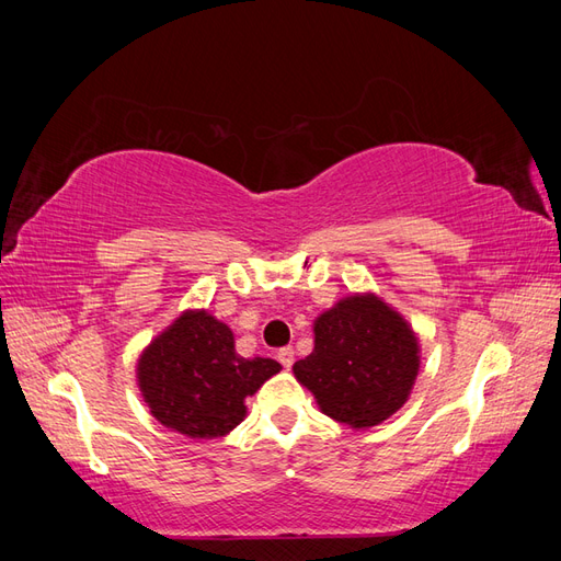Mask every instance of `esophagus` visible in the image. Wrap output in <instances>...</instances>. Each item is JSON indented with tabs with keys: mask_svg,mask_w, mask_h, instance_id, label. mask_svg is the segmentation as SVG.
Masks as SVG:
<instances>
[{
	"mask_svg": "<svg viewBox=\"0 0 561 561\" xmlns=\"http://www.w3.org/2000/svg\"><path fill=\"white\" fill-rule=\"evenodd\" d=\"M276 358L280 360V365H283V367H293V363H295V351H293L290 346H285V348H280V351H278Z\"/></svg>",
	"mask_w": 561,
	"mask_h": 561,
	"instance_id": "esophagus-1",
	"label": "esophagus"
}]
</instances>
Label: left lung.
Wrapping results in <instances>:
<instances>
[{"label": "left lung", "mask_w": 561, "mask_h": 561, "mask_svg": "<svg viewBox=\"0 0 561 561\" xmlns=\"http://www.w3.org/2000/svg\"><path fill=\"white\" fill-rule=\"evenodd\" d=\"M313 351L295 377L330 419L369 428L393 416L412 393L419 339L377 295H351L313 322Z\"/></svg>", "instance_id": "obj_1"}]
</instances>
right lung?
I'll use <instances>...</instances> for the list:
<instances>
[{"mask_svg": "<svg viewBox=\"0 0 561 561\" xmlns=\"http://www.w3.org/2000/svg\"><path fill=\"white\" fill-rule=\"evenodd\" d=\"M271 358H241L231 330L208 311H186L138 360L151 414L186 437H222L245 419V398L278 375Z\"/></svg>", "mask_w": 561, "mask_h": 561, "instance_id": "1", "label": "right lung"}]
</instances>
